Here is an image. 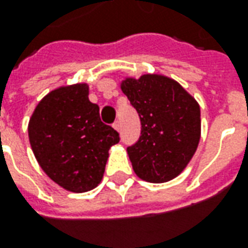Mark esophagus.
<instances>
[{
	"label": "esophagus",
	"instance_id": "obj_1",
	"mask_svg": "<svg viewBox=\"0 0 248 248\" xmlns=\"http://www.w3.org/2000/svg\"><path fill=\"white\" fill-rule=\"evenodd\" d=\"M113 127L115 130H118V131H119V130H121V124H119V121H115V122H114Z\"/></svg>",
	"mask_w": 248,
	"mask_h": 248
}]
</instances>
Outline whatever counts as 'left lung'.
<instances>
[{
  "instance_id": "1",
  "label": "left lung",
  "mask_w": 248,
  "mask_h": 248,
  "mask_svg": "<svg viewBox=\"0 0 248 248\" xmlns=\"http://www.w3.org/2000/svg\"><path fill=\"white\" fill-rule=\"evenodd\" d=\"M122 92L140 121V138L127 146L135 174L151 183L175 178L199 143V105L178 82L156 74L126 79Z\"/></svg>"
}]
</instances>
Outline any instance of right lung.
I'll list each match as a JSON object with an SVG mask.
<instances>
[{
  "mask_svg": "<svg viewBox=\"0 0 248 248\" xmlns=\"http://www.w3.org/2000/svg\"><path fill=\"white\" fill-rule=\"evenodd\" d=\"M29 140L49 178L69 191L85 192L101 182L119 133L101 121L99 106L89 101V87L82 83L57 89L38 103Z\"/></svg>",
  "mask_w": 248,
  "mask_h": 248,
  "instance_id": "1",
  "label": "right lung"
}]
</instances>
